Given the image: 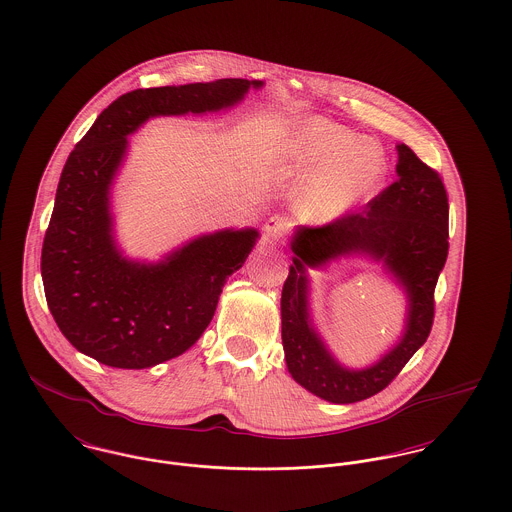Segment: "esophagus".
Masks as SVG:
<instances>
[{"label": "esophagus", "mask_w": 512, "mask_h": 512, "mask_svg": "<svg viewBox=\"0 0 512 512\" xmlns=\"http://www.w3.org/2000/svg\"><path fill=\"white\" fill-rule=\"evenodd\" d=\"M284 230H286V220L280 218V216H271V218L265 222V226H263V232H265L267 239H278V237H282Z\"/></svg>", "instance_id": "34e87169"}]
</instances>
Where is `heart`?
<instances>
[{
	"label": "heart",
	"mask_w": 512,
	"mask_h": 512,
	"mask_svg": "<svg viewBox=\"0 0 512 512\" xmlns=\"http://www.w3.org/2000/svg\"><path fill=\"white\" fill-rule=\"evenodd\" d=\"M288 161L304 179L294 195V212L315 226L333 224L382 189L386 154L325 118L300 122L288 144Z\"/></svg>",
	"instance_id": "1"
}]
</instances>
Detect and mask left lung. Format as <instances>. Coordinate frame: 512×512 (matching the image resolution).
<instances>
[{"mask_svg": "<svg viewBox=\"0 0 512 512\" xmlns=\"http://www.w3.org/2000/svg\"><path fill=\"white\" fill-rule=\"evenodd\" d=\"M397 179L360 212L321 226H298L282 286V347L290 376L331 403H356L382 392L417 353L433 327L434 288L448 257V197L440 175L397 144ZM364 256L383 265L406 294L404 331L395 345L364 369L341 365L314 327L308 268Z\"/></svg>", "mask_w": 512, "mask_h": 512, "instance_id": "left-lung-1", "label": "left lung"}]
</instances>
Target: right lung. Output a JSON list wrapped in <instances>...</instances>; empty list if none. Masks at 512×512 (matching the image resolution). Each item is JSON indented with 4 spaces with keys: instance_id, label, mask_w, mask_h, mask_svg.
<instances>
[{
    "instance_id": "obj_1",
    "label": "right lung",
    "mask_w": 512,
    "mask_h": 512,
    "mask_svg": "<svg viewBox=\"0 0 512 512\" xmlns=\"http://www.w3.org/2000/svg\"><path fill=\"white\" fill-rule=\"evenodd\" d=\"M261 79H216L130 91L113 101L66 161L42 243L48 310L79 353L142 370L189 351L216 312L222 288L255 247V228L202 234L159 261L124 255L111 191L128 136L156 117L232 109Z\"/></svg>"
}]
</instances>
